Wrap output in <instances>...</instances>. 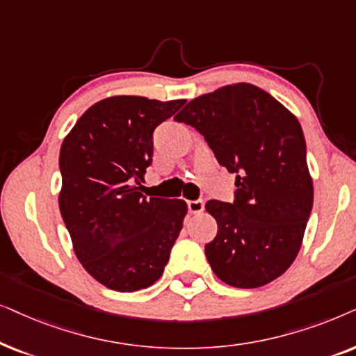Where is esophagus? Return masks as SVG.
<instances>
[{"mask_svg":"<svg viewBox=\"0 0 356 356\" xmlns=\"http://www.w3.org/2000/svg\"><path fill=\"white\" fill-rule=\"evenodd\" d=\"M187 208H188V211L193 213V215H198V213H202L203 208H205V203H203L202 200H191V202H187Z\"/></svg>","mask_w":356,"mask_h":356,"instance_id":"34e87169","label":"esophagus"}]
</instances>
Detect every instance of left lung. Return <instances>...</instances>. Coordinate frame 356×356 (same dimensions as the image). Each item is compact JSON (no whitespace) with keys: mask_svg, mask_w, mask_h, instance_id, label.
<instances>
[{"mask_svg":"<svg viewBox=\"0 0 356 356\" xmlns=\"http://www.w3.org/2000/svg\"><path fill=\"white\" fill-rule=\"evenodd\" d=\"M191 125L236 174L234 202H207L218 222L205 245L210 267L236 288H259L290 268L312 210V179L298 118L264 89L229 84L174 117Z\"/></svg>","mask_w":356,"mask_h":356,"instance_id":"left-lung-1","label":"left lung"}]
</instances>
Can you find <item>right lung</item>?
<instances>
[{
	"mask_svg": "<svg viewBox=\"0 0 356 356\" xmlns=\"http://www.w3.org/2000/svg\"><path fill=\"white\" fill-rule=\"evenodd\" d=\"M186 101L113 96L83 113L60 149V213L86 272L115 291L148 288L164 272L187 203L146 198L153 131Z\"/></svg>",
	"mask_w": 356,
	"mask_h": 356,
	"instance_id": "right-lung-1",
	"label": "right lung"
}]
</instances>
